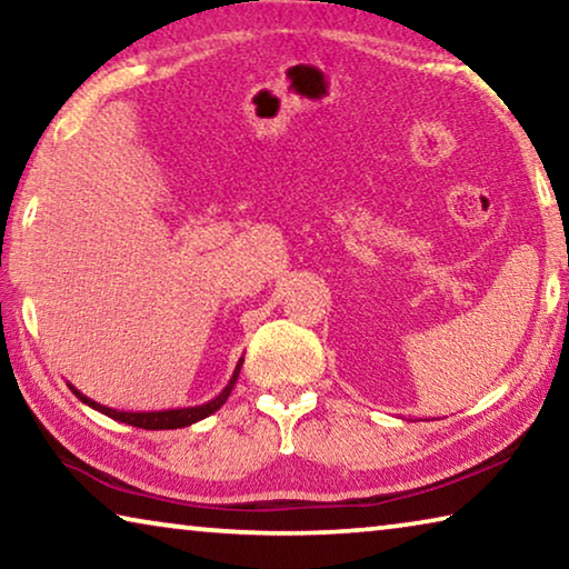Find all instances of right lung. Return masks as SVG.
Masks as SVG:
<instances>
[{"label":"right lung","mask_w":569,"mask_h":569,"mask_svg":"<svg viewBox=\"0 0 569 569\" xmlns=\"http://www.w3.org/2000/svg\"><path fill=\"white\" fill-rule=\"evenodd\" d=\"M240 366H243V359L236 363V371L230 381L226 383V389L218 393L216 399H210L206 403H198V407H182V409H162V411H120V409H112V407H102V403L92 401L90 397H84L82 391H77L72 383H67V387L72 389V393L82 403H88L94 411H102L104 417H110L114 421H122V423H130V427H140V429H182V427H190V423H196L200 419L210 417V413H216L220 407H223L226 399L230 397V391H233L236 381H238V373H240Z\"/></svg>","instance_id":"1"}]
</instances>
